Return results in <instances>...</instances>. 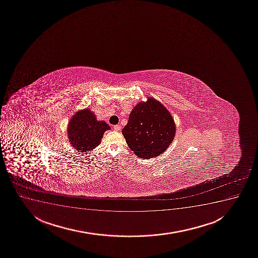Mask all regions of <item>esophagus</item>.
<instances>
[{
  "mask_svg": "<svg viewBox=\"0 0 258 258\" xmlns=\"http://www.w3.org/2000/svg\"><path fill=\"white\" fill-rule=\"evenodd\" d=\"M121 125H115L114 127H113V128H114V131H119L120 130H121Z\"/></svg>",
  "mask_w": 258,
  "mask_h": 258,
  "instance_id": "34e87169",
  "label": "esophagus"
}]
</instances>
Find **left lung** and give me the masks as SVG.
<instances>
[{"label":"left lung","mask_w":258,"mask_h":258,"mask_svg":"<svg viewBox=\"0 0 258 258\" xmlns=\"http://www.w3.org/2000/svg\"><path fill=\"white\" fill-rule=\"evenodd\" d=\"M175 123L169 111L153 97L132 109L122 135L139 158L151 159L167 150L175 137Z\"/></svg>","instance_id":"1"}]
</instances>
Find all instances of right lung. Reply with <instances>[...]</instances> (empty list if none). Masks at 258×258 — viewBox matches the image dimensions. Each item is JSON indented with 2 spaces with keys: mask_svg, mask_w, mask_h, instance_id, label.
Here are the masks:
<instances>
[{
  "mask_svg": "<svg viewBox=\"0 0 258 258\" xmlns=\"http://www.w3.org/2000/svg\"><path fill=\"white\" fill-rule=\"evenodd\" d=\"M109 128L105 121H97L94 113L87 108L73 115L68 123L67 132L74 149L85 153L99 145L103 133Z\"/></svg>",
  "mask_w": 258,
  "mask_h": 258,
  "instance_id": "obj_1",
  "label": "right lung"
}]
</instances>
